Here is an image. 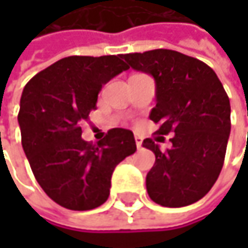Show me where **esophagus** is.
Here are the masks:
<instances>
[{
  "instance_id": "1",
  "label": "esophagus",
  "mask_w": 248,
  "mask_h": 248,
  "mask_svg": "<svg viewBox=\"0 0 248 248\" xmlns=\"http://www.w3.org/2000/svg\"><path fill=\"white\" fill-rule=\"evenodd\" d=\"M135 142H136L138 149H140V148H142V138H140L139 135H135Z\"/></svg>"
}]
</instances>
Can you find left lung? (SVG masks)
I'll return each mask as SVG.
<instances>
[{"mask_svg": "<svg viewBox=\"0 0 248 248\" xmlns=\"http://www.w3.org/2000/svg\"><path fill=\"white\" fill-rule=\"evenodd\" d=\"M122 57L127 67L155 80L156 106L149 118L159 124L156 133H175L170 139L172 148L165 152L151 138L142 143L155 154V164L146 175L151 200L171 208L197 202L221 172L231 130L230 99L220 78L201 60L173 50Z\"/></svg>", "mask_w": 248, "mask_h": 248, "instance_id": "1", "label": "left lung"}]
</instances>
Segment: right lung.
<instances>
[{"label":"right lung","instance_id":"obj_1","mask_svg":"<svg viewBox=\"0 0 248 248\" xmlns=\"http://www.w3.org/2000/svg\"><path fill=\"white\" fill-rule=\"evenodd\" d=\"M122 54L64 57L25 84L18 124L31 171L59 205L87 211L110 194L116 165L135 154L132 130L115 127L97 145L81 138L80 124L96 109L102 86L127 70Z\"/></svg>","mask_w":248,"mask_h":248}]
</instances>
